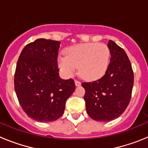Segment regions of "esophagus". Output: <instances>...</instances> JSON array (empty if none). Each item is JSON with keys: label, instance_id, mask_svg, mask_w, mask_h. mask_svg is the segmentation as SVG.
I'll list each match as a JSON object with an SVG mask.
<instances>
[{"label": "esophagus", "instance_id": "1", "mask_svg": "<svg viewBox=\"0 0 148 148\" xmlns=\"http://www.w3.org/2000/svg\"><path fill=\"white\" fill-rule=\"evenodd\" d=\"M75 86H80L81 85V82L78 80H75Z\"/></svg>", "mask_w": 148, "mask_h": 148}]
</instances>
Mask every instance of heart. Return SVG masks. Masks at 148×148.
<instances>
[{
    "label": "heart",
    "instance_id": "1",
    "mask_svg": "<svg viewBox=\"0 0 148 148\" xmlns=\"http://www.w3.org/2000/svg\"><path fill=\"white\" fill-rule=\"evenodd\" d=\"M64 56L58 58V65L65 76H71L78 67L79 75L87 80L102 76L108 66L110 49L98 43L78 44L66 49Z\"/></svg>",
    "mask_w": 148,
    "mask_h": 148
}]
</instances>
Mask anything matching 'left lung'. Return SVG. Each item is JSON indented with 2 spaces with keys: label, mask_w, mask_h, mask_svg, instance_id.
I'll list each match as a JSON object with an SVG mask.
<instances>
[{
  "label": "left lung",
  "mask_w": 148,
  "mask_h": 148,
  "mask_svg": "<svg viewBox=\"0 0 148 148\" xmlns=\"http://www.w3.org/2000/svg\"><path fill=\"white\" fill-rule=\"evenodd\" d=\"M111 58L105 74L92 82H83L86 110L95 121H109L124 113L131 99L134 75L125 51L114 41L108 44Z\"/></svg>",
  "instance_id": "obj_1"
}]
</instances>
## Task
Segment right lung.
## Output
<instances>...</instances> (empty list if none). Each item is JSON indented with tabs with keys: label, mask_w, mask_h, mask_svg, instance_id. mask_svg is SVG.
Here are the masks:
<instances>
[{
	"label": "right lung",
	"mask_w": 148,
	"mask_h": 148,
	"mask_svg": "<svg viewBox=\"0 0 148 148\" xmlns=\"http://www.w3.org/2000/svg\"><path fill=\"white\" fill-rule=\"evenodd\" d=\"M57 40L39 38L25 46L15 69L14 84L19 104L38 121H53L62 116L74 80L61 79L58 68Z\"/></svg>",
	"instance_id": "add662e5"
}]
</instances>
